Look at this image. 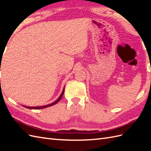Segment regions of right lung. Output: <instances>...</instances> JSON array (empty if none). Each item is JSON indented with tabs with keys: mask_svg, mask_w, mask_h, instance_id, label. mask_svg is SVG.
<instances>
[{
	"mask_svg": "<svg viewBox=\"0 0 151 151\" xmlns=\"http://www.w3.org/2000/svg\"><path fill=\"white\" fill-rule=\"evenodd\" d=\"M64 91H65V89H63V91H62V93L61 94V95L60 96V97L58 98V99L57 100V101H55L54 103H52V104H48V105H46V106H38V107H28V106H24L25 108H27L28 109H42V108H45L47 107H48V106H52V105H54L55 104H56L57 103H58V101H60V99H62V96L63 94V93H64Z\"/></svg>",
	"mask_w": 151,
	"mask_h": 151,
	"instance_id": "obj_1",
	"label": "right lung"
}]
</instances>
